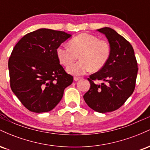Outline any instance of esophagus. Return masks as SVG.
Masks as SVG:
<instances>
[{
    "instance_id": "obj_1",
    "label": "esophagus",
    "mask_w": 150,
    "mask_h": 150,
    "mask_svg": "<svg viewBox=\"0 0 150 150\" xmlns=\"http://www.w3.org/2000/svg\"><path fill=\"white\" fill-rule=\"evenodd\" d=\"M80 77H74V80L77 81V80H80Z\"/></svg>"
}]
</instances>
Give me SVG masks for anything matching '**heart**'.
<instances>
[{
  "label": "heart",
  "instance_id": "1",
  "mask_svg": "<svg viewBox=\"0 0 150 150\" xmlns=\"http://www.w3.org/2000/svg\"><path fill=\"white\" fill-rule=\"evenodd\" d=\"M78 54L80 61L67 69L72 75H80L90 69L93 71L101 69L109 59L111 46L107 41L99 39L97 36L83 33L73 38L70 46L63 44L56 49L58 61L65 66L72 64Z\"/></svg>",
  "mask_w": 150,
  "mask_h": 150
}]
</instances>
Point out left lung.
<instances>
[{"label": "left lung", "mask_w": 150, "mask_h": 150, "mask_svg": "<svg viewBox=\"0 0 150 150\" xmlns=\"http://www.w3.org/2000/svg\"><path fill=\"white\" fill-rule=\"evenodd\" d=\"M98 31L108 39L111 55L106 64L87 78L90 88L83 98L92 109L106 113L118 109L134 92L138 68L133 48L124 37L110 27ZM98 81L103 83L98 85Z\"/></svg>", "instance_id": "left-lung-1"}]
</instances>
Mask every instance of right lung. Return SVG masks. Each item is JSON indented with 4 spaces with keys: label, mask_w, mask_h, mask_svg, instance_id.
Wrapping results in <instances>:
<instances>
[{
    "label": "right lung",
    "mask_w": 150,
    "mask_h": 150,
    "mask_svg": "<svg viewBox=\"0 0 150 150\" xmlns=\"http://www.w3.org/2000/svg\"><path fill=\"white\" fill-rule=\"evenodd\" d=\"M70 34L39 29L27 34L13 48L8 69L12 91L32 112L52 110L61 100L73 77L60 64L56 49Z\"/></svg>",
    "instance_id": "add662e5"
}]
</instances>
